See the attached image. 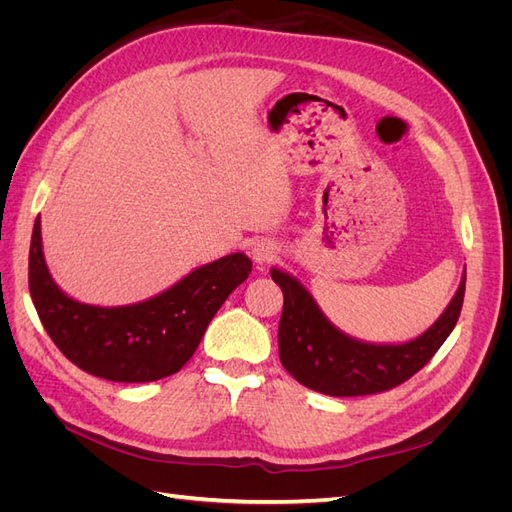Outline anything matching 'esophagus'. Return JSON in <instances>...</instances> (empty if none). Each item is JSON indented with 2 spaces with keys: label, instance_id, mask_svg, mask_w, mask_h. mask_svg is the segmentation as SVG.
<instances>
[{
  "label": "esophagus",
  "instance_id": "esophagus-1",
  "mask_svg": "<svg viewBox=\"0 0 512 512\" xmlns=\"http://www.w3.org/2000/svg\"><path fill=\"white\" fill-rule=\"evenodd\" d=\"M277 254V247L273 241H256L254 247H252V260L256 262V265H267V262H271Z\"/></svg>",
  "mask_w": 512,
  "mask_h": 512
}]
</instances>
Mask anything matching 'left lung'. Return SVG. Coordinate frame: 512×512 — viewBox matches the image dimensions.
Listing matches in <instances>:
<instances>
[{
    "label": "left lung",
    "mask_w": 512,
    "mask_h": 512,
    "mask_svg": "<svg viewBox=\"0 0 512 512\" xmlns=\"http://www.w3.org/2000/svg\"><path fill=\"white\" fill-rule=\"evenodd\" d=\"M284 292L280 318V361L303 386L331 397H359L389 391L425 367L461 314L466 273L442 316L416 339L404 344H369L339 331L297 277L271 269Z\"/></svg>",
    "instance_id": "1"
}]
</instances>
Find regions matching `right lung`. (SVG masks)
<instances>
[{
	"mask_svg": "<svg viewBox=\"0 0 512 512\" xmlns=\"http://www.w3.org/2000/svg\"><path fill=\"white\" fill-rule=\"evenodd\" d=\"M243 252L196 267L156 297L130 305H89L61 290L46 267L40 218L29 247V292L55 346L76 367L113 382H153L192 359L211 318L247 280Z\"/></svg>",
	"mask_w": 512,
	"mask_h": 512,
	"instance_id": "right-lung-1",
	"label": "right lung"
}]
</instances>
